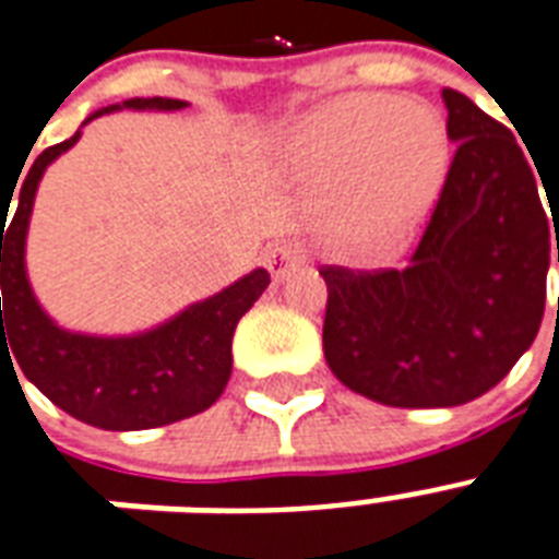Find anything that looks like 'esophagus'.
<instances>
[{"mask_svg":"<svg viewBox=\"0 0 559 559\" xmlns=\"http://www.w3.org/2000/svg\"><path fill=\"white\" fill-rule=\"evenodd\" d=\"M302 262H306V250L292 245V241H280V245H274V248L265 253V265L274 280H285V276L292 274L297 265H302Z\"/></svg>","mask_w":559,"mask_h":559,"instance_id":"1","label":"esophagus"}]
</instances>
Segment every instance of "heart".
<instances>
[{
  "instance_id": "obj_1",
  "label": "heart",
  "mask_w": 559,
  "mask_h": 559,
  "mask_svg": "<svg viewBox=\"0 0 559 559\" xmlns=\"http://www.w3.org/2000/svg\"><path fill=\"white\" fill-rule=\"evenodd\" d=\"M294 159L318 186L335 239L356 253H379L437 201L449 140L426 102L356 93L302 124Z\"/></svg>"
}]
</instances>
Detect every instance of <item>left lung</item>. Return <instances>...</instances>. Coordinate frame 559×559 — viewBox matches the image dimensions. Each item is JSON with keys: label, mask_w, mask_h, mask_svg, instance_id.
<instances>
[{"label": "left lung", "mask_w": 559, "mask_h": 559, "mask_svg": "<svg viewBox=\"0 0 559 559\" xmlns=\"http://www.w3.org/2000/svg\"><path fill=\"white\" fill-rule=\"evenodd\" d=\"M443 102L457 148L405 267H320L332 373L391 408H452L496 388L545 311L551 224L531 163L464 93Z\"/></svg>", "instance_id": "8db88e82"}]
</instances>
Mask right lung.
<instances>
[{
    "mask_svg": "<svg viewBox=\"0 0 559 559\" xmlns=\"http://www.w3.org/2000/svg\"><path fill=\"white\" fill-rule=\"evenodd\" d=\"M124 107L180 110L186 104L157 95L131 98ZM110 110H119V104L104 107L86 122ZM78 136L81 131L34 159L16 192L20 203L8 227L5 206H11L14 194L0 203V356L14 355L11 367L16 361L28 382L86 426L140 431L194 417L227 388L236 323L265 292L271 274L259 267L210 300L194 302L175 320L133 338H93L55 326L34 300L25 276V230L43 171L51 159L72 148Z\"/></svg>",
    "mask_w": 559,
    "mask_h": 559,
    "instance_id": "1",
    "label": "right lung"
}]
</instances>
